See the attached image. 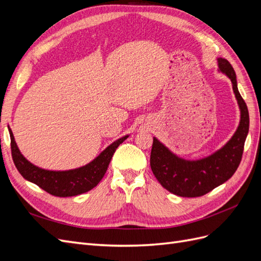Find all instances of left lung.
Listing matches in <instances>:
<instances>
[{"mask_svg": "<svg viewBox=\"0 0 261 261\" xmlns=\"http://www.w3.org/2000/svg\"><path fill=\"white\" fill-rule=\"evenodd\" d=\"M219 70L232 82L233 91L241 111V121L232 138L218 151L199 160H185L153 137L150 167L159 183L172 194L180 197H200L223 184L238 170L249 129V114L240 94L236 75L230 62L218 59Z\"/></svg>", "mask_w": 261, "mask_h": 261, "instance_id": "1", "label": "left lung"}]
</instances>
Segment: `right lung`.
<instances>
[{
	"mask_svg": "<svg viewBox=\"0 0 261 261\" xmlns=\"http://www.w3.org/2000/svg\"><path fill=\"white\" fill-rule=\"evenodd\" d=\"M11 149L13 161L21 176L38 185L46 193L57 197H72L89 192L105 176L116 148L128 137L126 135L107 147L96 159L78 169L67 171H50L37 167L23 156L15 141L12 129Z\"/></svg>",
	"mask_w": 261,
	"mask_h": 261,
	"instance_id": "1",
	"label": "right lung"
}]
</instances>
